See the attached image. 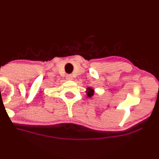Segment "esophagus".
Masks as SVG:
<instances>
[{
	"mask_svg": "<svg viewBox=\"0 0 159 159\" xmlns=\"http://www.w3.org/2000/svg\"><path fill=\"white\" fill-rule=\"evenodd\" d=\"M66 80H68V81H71V80H72V75H67L66 76Z\"/></svg>",
	"mask_w": 159,
	"mask_h": 159,
	"instance_id": "esophagus-1",
	"label": "esophagus"
}]
</instances>
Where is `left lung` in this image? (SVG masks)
<instances>
[{"label":"left lung","instance_id":"obj_1","mask_svg":"<svg viewBox=\"0 0 159 159\" xmlns=\"http://www.w3.org/2000/svg\"><path fill=\"white\" fill-rule=\"evenodd\" d=\"M94 92H95L94 89L91 87H88L87 89H86V93H87V96L90 98L93 96Z\"/></svg>","mask_w":159,"mask_h":159}]
</instances>
